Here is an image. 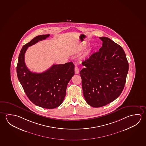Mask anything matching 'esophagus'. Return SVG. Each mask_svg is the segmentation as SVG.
Instances as JSON below:
<instances>
[{"instance_id":"1","label":"esophagus","mask_w":146,"mask_h":146,"mask_svg":"<svg viewBox=\"0 0 146 146\" xmlns=\"http://www.w3.org/2000/svg\"><path fill=\"white\" fill-rule=\"evenodd\" d=\"M75 74H78L79 73V69L77 66H75Z\"/></svg>"}]
</instances>
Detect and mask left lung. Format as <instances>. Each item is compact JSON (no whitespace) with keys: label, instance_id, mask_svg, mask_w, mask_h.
I'll use <instances>...</instances> for the list:
<instances>
[{"label":"left lung","instance_id":"left-lung-1","mask_svg":"<svg viewBox=\"0 0 146 146\" xmlns=\"http://www.w3.org/2000/svg\"><path fill=\"white\" fill-rule=\"evenodd\" d=\"M98 52L82 62L80 72L84 97L88 105L100 108L115 100L124 88L129 64L121 46L107 37Z\"/></svg>","mask_w":146,"mask_h":146}]
</instances>
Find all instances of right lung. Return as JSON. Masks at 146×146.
<instances>
[{"mask_svg":"<svg viewBox=\"0 0 146 146\" xmlns=\"http://www.w3.org/2000/svg\"><path fill=\"white\" fill-rule=\"evenodd\" d=\"M50 36H36L20 51L17 66L18 78L29 99L35 105L47 109L59 106L66 96L67 85L74 75L72 62L53 65L41 73L31 72L27 68L24 55L27 48Z\"/></svg>","mask_w":146,"mask_h":146,"instance_id":"obj_1","label":"right lung"}]
</instances>
